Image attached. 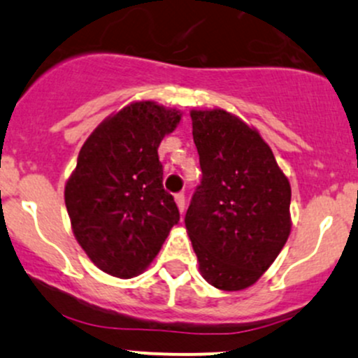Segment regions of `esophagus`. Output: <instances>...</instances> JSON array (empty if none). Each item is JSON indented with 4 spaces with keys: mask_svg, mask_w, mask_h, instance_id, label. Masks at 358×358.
<instances>
[{
    "mask_svg": "<svg viewBox=\"0 0 358 358\" xmlns=\"http://www.w3.org/2000/svg\"><path fill=\"white\" fill-rule=\"evenodd\" d=\"M175 202H176V207H178L180 213L185 212V195L183 193H178V195H175Z\"/></svg>",
    "mask_w": 358,
    "mask_h": 358,
    "instance_id": "1",
    "label": "esophagus"
}]
</instances>
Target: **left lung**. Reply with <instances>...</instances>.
<instances>
[{
  "instance_id": "left-lung-1",
  "label": "left lung",
  "mask_w": 358,
  "mask_h": 358,
  "mask_svg": "<svg viewBox=\"0 0 358 358\" xmlns=\"http://www.w3.org/2000/svg\"><path fill=\"white\" fill-rule=\"evenodd\" d=\"M202 183L185 227L208 285L248 289L291 232V185L256 127L225 109H192Z\"/></svg>"
}]
</instances>
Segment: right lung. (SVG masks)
Listing matches in <instances>:
<instances>
[{
    "mask_svg": "<svg viewBox=\"0 0 358 358\" xmlns=\"http://www.w3.org/2000/svg\"><path fill=\"white\" fill-rule=\"evenodd\" d=\"M180 121L178 109L134 101L106 117L80 148L65 207L79 245L109 276L145 273L180 220L158 158L159 143Z\"/></svg>",
    "mask_w": 358,
    "mask_h": 358,
    "instance_id": "obj_1",
    "label": "right lung"
}]
</instances>
